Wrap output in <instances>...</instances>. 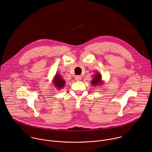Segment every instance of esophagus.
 <instances>
[{"mask_svg": "<svg viewBox=\"0 0 152 152\" xmlns=\"http://www.w3.org/2000/svg\"><path fill=\"white\" fill-rule=\"evenodd\" d=\"M75 80H77V81H80V80H81V79H82V77H81L80 76H79V75H77V76H75Z\"/></svg>", "mask_w": 152, "mask_h": 152, "instance_id": "1", "label": "esophagus"}]
</instances>
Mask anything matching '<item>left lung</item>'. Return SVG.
<instances>
[{
    "label": "left lung",
    "mask_w": 152,
    "mask_h": 152,
    "mask_svg": "<svg viewBox=\"0 0 152 152\" xmlns=\"http://www.w3.org/2000/svg\"><path fill=\"white\" fill-rule=\"evenodd\" d=\"M101 78H102L101 75L99 73H97L94 76L93 80L91 81V84H93V85H97V84L100 83L102 82Z\"/></svg>",
    "instance_id": "1"
}]
</instances>
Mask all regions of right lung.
Here are the masks:
<instances>
[{
  "instance_id": "right-lung-1",
  "label": "right lung",
  "mask_w": 152,
  "mask_h": 152,
  "mask_svg": "<svg viewBox=\"0 0 152 152\" xmlns=\"http://www.w3.org/2000/svg\"><path fill=\"white\" fill-rule=\"evenodd\" d=\"M54 83L57 88H62L65 84V81L62 79L61 76L56 75L55 77Z\"/></svg>"
}]
</instances>
